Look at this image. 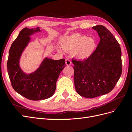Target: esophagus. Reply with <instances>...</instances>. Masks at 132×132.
I'll list each match as a JSON object with an SVG mask.
<instances>
[{
    "label": "esophagus",
    "instance_id": "34e87169",
    "mask_svg": "<svg viewBox=\"0 0 132 132\" xmlns=\"http://www.w3.org/2000/svg\"><path fill=\"white\" fill-rule=\"evenodd\" d=\"M65 63H66L67 65H71V61L70 59H65Z\"/></svg>",
    "mask_w": 132,
    "mask_h": 132
}]
</instances>
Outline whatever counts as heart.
Here are the masks:
<instances>
[{
  "label": "heart",
  "mask_w": 132,
  "mask_h": 132,
  "mask_svg": "<svg viewBox=\"0 0 132 132\" xmlns=\"http://www.w3.org/2000/svg\"><path fill=\"white\" fill-rule=\"evenodd\" d=\"M62 47L67 52H73L76 58L83 61L89 58L93 54L96 47V41L93 37L74 34L63 39ZM58 51L62 52L60 49Z\"/></svg>",
  "instance_id": "obj_1"
}]
</instances>
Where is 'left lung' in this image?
<instances>
[{
  "label": "left lung",
  "mask_w": 132,
  "mask_h": 132,
  "mask_svg": "<svg viewBox=\"0 0 132 132\" xmlns=\"http://www.w3.org/2000/svg\"><path fill=\"white\" fill-rule=\"evenodd\" d=\"M100 41L91 56L83 61L73 59L74 81L77 93L94 98L113 90L122 71L120 45L111 32L102 25L93 27Z\"/></svg>",
  "instance_id": "obj_1"
}]
</instances>
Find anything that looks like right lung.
Listing matches in <instances>:
<instances>
[{"label":"right lung","instance_id":"add662e5","mask_svg":"<svg viewBox=\"0 0 132 132\" xmlns=\"http://www.w3.org/2000/svg\"><path fill=\"white\" fill-rule=\"evenodd\" d=\"M36 29H23L13 42L9 52L7 70L12 87L15 91L30 100L38 101L51 97L55 91L56 82L64 68V59L53 60L46 58L35 72H23L19 65L22 52L30 41V36L37 32Z\"/></svg>","mask_w":132,"mask_h":132}]
</instances>
